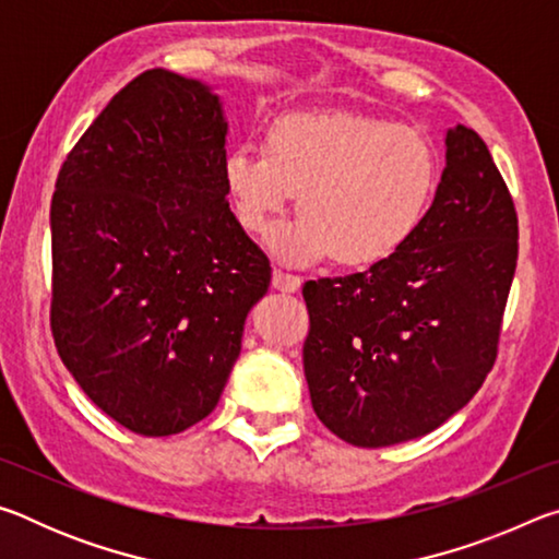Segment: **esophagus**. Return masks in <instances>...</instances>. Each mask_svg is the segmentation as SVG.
<instances>
[{
  "mask_svg": "<svg viewBox=\"0 0 559 559\" xmlns=\"http://www.w3.org/2000/svg\"><path fill=\"white\" fill-rule=\"evenodd\" d=\"M271 283H273V288L281 290V293H296L300 288L302 278L296 276V273H286V271L276 269V271H273Z\"/></svg>",
  "mask_w": 559,
  "mask_h": 559,
  "instance_id": "obj_1",
  "label": "esophagus"
}]
</instances>
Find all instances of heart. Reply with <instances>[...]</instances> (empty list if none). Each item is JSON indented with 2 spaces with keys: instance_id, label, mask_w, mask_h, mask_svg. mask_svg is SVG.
Returning <instances> with one entry per match:
<instances>
[{
  "instance_id": "obj_1",
  "label": "heart",
  "mask_w": 559,
  "mask_h": 559,
  "mask_svg": "<svg viewBox=\"0 0 559 559\" xmlns=\"http://www.w3.org/2000/svg\"><path fill=\"white\" fill-rule=\"evenodd\" d=\"M437 182V153L419 130L357 112L283 116L266 150L239 145L224 157V187L249 234H266L298 192L302 214L271 234V249L293 263L390 259L421 226Z\"/></svg>"
}]
</instances>
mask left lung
<instances>
[{
    "label": "left lung",
    "instance_id": "left-lung-1",
    "mask_svg": "<svg viewBox=\"0 0 559 559\" xmlns=\"http://www.w3.org/2000/svg\"><path fill=\"white\" fill-rule=\"evenodd\" d=\"M518 263V214L478 132L447 130V167L416 234L362 273L302 286L318 419L380 449L441 427L493 370Z\"/></svg>",
    "mask_w": 559,
    "mask_h": 559
}]
</instances>
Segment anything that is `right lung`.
Returning <instances> with one entry per match:
<instances>
[{"label":"right lung","instance_id":"add662e5","mask_svg":"<svg viewBox=\"0 0 559 559\" xmlns=\"http://www.w3.org/2000/svg\"><path fill=\"white\" fill-rule=\"evenodd\" d=\"M226 130L210 86L145 71L56 179V349L88 400L143 437L212 414L271 283L266 253L226 202Z\"/></svg>","mask_w":559,"mask_h":559}]
</instances>
